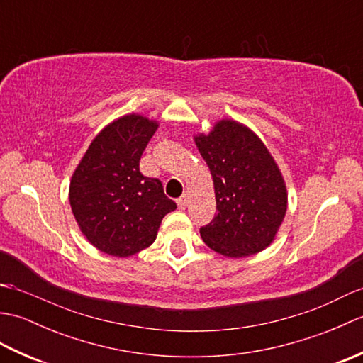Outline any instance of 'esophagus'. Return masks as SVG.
<instances>
[{
  "label": "esophagus",
  "instance_id": "obj_1",
  "mask_svg": "<svg viewBox=\"0 0 363 363\" xmlns=\"http://www.w3.org/2000/svg\"><path fill=\"white\" fill-rule=\"evenodd\" d=\"M189 206V196H186V195H184V196H181L179 199H177V207H179V209L181 211H184V209H186V207Z\"/></svg>",
  "mask_w": 363,
  "mask_h": 363
}]
</instances>
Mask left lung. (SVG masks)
<instances>
[{
	"instance_id": "obj_1",
	"label": "left lung",
	"mask_w": 363,
	"mask_h": 363,
	"mask_svg": "<svg viewBox=\"0 0 363 363\" xmlns=\"http://www.w3.org/2000/svg\"><path fill=\"white\" fill-rule=\"evenodd\" d=\"M211 169L217 215L199 229L203 242L225 257L257 254L274 242L289 191L281 168L260 137L240 121L221 118L209 134L194 135Z\"/></svg>"
}]
</instances>
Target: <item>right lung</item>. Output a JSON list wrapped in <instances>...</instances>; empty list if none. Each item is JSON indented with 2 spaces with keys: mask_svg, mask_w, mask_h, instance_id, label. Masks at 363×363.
I'll use <instances>...</instances> for the list:
<instances>
[{
  "mask_svg": "<svg viewBox=\"0 0 363 363\" xmlns=\"http://www.w3.org/2000/svg\"><path fill=\"white\" fill-rule=\"evenodd\" d=\"M159 121L126 113L104 126L74 168L68 201L82 235L98 251L129 257L148 248L176 209L159 179L138 169Z\"/></svg>",
  "mask_w": 363,
  "mask_h": 363,
  "instance_id": "1",
  "label": "right lung"
}]
</instances>
